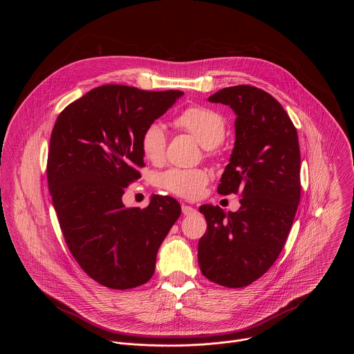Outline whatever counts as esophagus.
Masks as SVG:
<instances>
[{"label": "esophagus", "mask_w": 354, "mask_h": 354, "mask_svg": "<svg viewBox=\"0 0 354 354\" xmlns=\"http://www.w3.org/2000/svg\"><path fill=\"white\" fill-rule=\"evenodd\" d=\"M181 209H183V214H184V215H194V214L198 212L196 208H194L192 205H187V204H183Z\"/></svg>", "instance_id": "1"}]
</instances>
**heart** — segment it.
I'll list each match as a JSON object with an SVG mask.
<instances>
[{"mask_svg": "<svg viewBox=\"0 0 354 354\" xmlns=\"http://www.w3.org/2000/svg\"><path fill=\"white\" fill-rule=\"evenodd\" d=\"M174 125L192 135L209 151L223 140L226 132L223 117L218 111L203 106H192L181 111L174 118ZM140 149L145 158L152 163L163 160L166 151V132L159 122H151L145 128L140 138ZM207 181L208 174L202 169L180 167L167 169L156 178V184L160 188L184 199L199 198Z\"/></svg>", "mask_w": 354, "mask_h": 354, "instance_id": "b5f03b06", "label": "heart"}]
</instances>
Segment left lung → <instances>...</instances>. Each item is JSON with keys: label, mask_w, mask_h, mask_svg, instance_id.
<instances>
[{"label": "left lung", "mask_w": 354, "mask_h": 354, "mask_svg": "<svg viewBox=\"0 0 354 354\" xmlns=\"http://www.w3.org/2000/svg\"><path fill=\"white\" fill-rule=\"evenodd\" d=\"M236 113V142L218 194H240V209L199 208L207 232L199 240L203 275L226 288L259 279L282 251L300 203L297 131L268 93L253 86L226 87L208 98Z\"/></svg>", "instance_id": "left-lung-1"}]
</instances>
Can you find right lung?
<instances>
[{"label": "right lung", "instance_id": "obj_1", "mask_svg": "<svg viewBox=\"0 0 354 354\" xmlns=\"http://www.w3.org/2000/svg\"><path fill=\"white\" fill-rule=\"evenodd\" d=\"M183 94L106 84L68 104L54 124L48 183L59 227L79 266L106 288L146 283L181 214L170 196L152 195L146 208H127L122 195L142 177L145 128Z\"/></svg>", "mask_w": 354, "mask_h": 354}]
</instances>
